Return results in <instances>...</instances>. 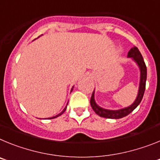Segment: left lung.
Instances as JSON below:
<instances>
[{
  "label": "left lung",
  "instance_id": "1",
  "mask_svg": "<svg viewBox=\"0 0 160 160\" xmlns=\"http://www.w3.org/2000/svg\"><path fill=\"white\" fill-rule=\"evenodd\" d=\"M128 58H131L133 60L135 61L136 64L138 65L139 70H140V81H139V87H138V95H137L136 98H135V102L131 104V106L125 108L119 109V110H107V109H104L102 107H99L97 103L95 102L94 100V90L93 92L91 98H90V105L91 107L94 110V112L99 115L100 117L107 118H121L123 117L127 116L129 114H131L135 108L138 106V104L141 102L143 97L144 91H145V88H146V80H147V66L144 60L142 58V56L141 53L139 52L138 49L135 46L131 48L130 49V51L128 52Z\"/></svg>",
  "mask_w": 160,
  "mask_h": 160
}]
</instances>
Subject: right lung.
Here are the masks:
<instances>
[{"mask_svg": "<svg viewBox=\"0 0 160 160\" xmlns=\"http://www.w3.org/2000/svg\"><path fill=\"white\" fill-rule=\"evenodd\" d=\"M73 87H72V89H71V90H73ZM67 105H68V102H67V104H66V107H65L64 108V110H63L62 111V112L61 113H59L58 114H57V115H55V116H53V117H51V118H48V119H51V118H57V117H58V116H60V115H62V114H63V113L65 112V111H66V107H67Z\"/></svg>", "mask_w": 160, "mask_h": 160, "instance_id": "add662e5", "label": "right lung"}]
</instances>
